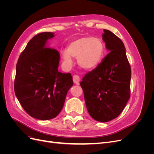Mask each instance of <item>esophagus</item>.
<instances>
[{"label": "esophagus", "mask_w": 154, "mask_h": 154, "mask_svg": "<svg viewBox=\"0 0 154 154\" xmlns=\"http://www.w3.org/2000/svg\"><path fill=\"white\" fill-rule=\"evenodd\" d=\"M73 82H74V83H75V84L76 85H79V82H80V77H79L78 75H74L73 77Z\"/></svg>", "instance_id": "obj_1"}]
</instances>
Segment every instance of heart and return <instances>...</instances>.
<instances>
[{"label":"heart","instance_id":"1","mask_svg":"<svg viewBox=\"0 0 154 154\" xmlns=\"http://www.w3.org/2000/svg\"><path fill=\"white\" fill-rule=\"evenodd\" d=\"M102 41L92 36L82 37L70 43L67 50L61 51L65 64L71 66L72 57L78 58V63L85 71H91L99 66L105 54Z\"/></svg>","mask_w":154,"mask_h":154}]
</instances>
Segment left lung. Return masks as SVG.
I'll return each mask as SVG.
<instances>
[{
	"label": "left lung",
	"instance_id": "obj_1",
	"mask_svg": "<svg viewBox=\"0 0 154 154\" xmlns=\"http://www.w3.org/2000/svg\"><path fill=\"white\" fill-rule=\"evenodd\" d=\"M102 38L110 51L100 65L83 78L88 114L100 122H108L122 112L130 96L131 68L123 42L109 30Z\"/></svg>",
	"mask_w": 154,
	"mask_h": 154
}]
</instances>
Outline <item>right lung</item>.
Here are the masks:
<instances>
[{
	"instance_id": "add662e5",
	"label": "right lung",
	"mask_w": 154,
	"mask_h": 154,
	"mask_svg": "<svg viewBox=\"0 0 154 154\" xmlns=\"http://www.w3.org/2000/svg\"><path fill=\"white\" fill-rule=\"evenodd\" d=\"M54 34L43 32L31 39L16 66L15 95L26 112L40 120L57 117L73 85L71 74L58 71V51L47 45Z\"/></svg>"
}]
</instances>
